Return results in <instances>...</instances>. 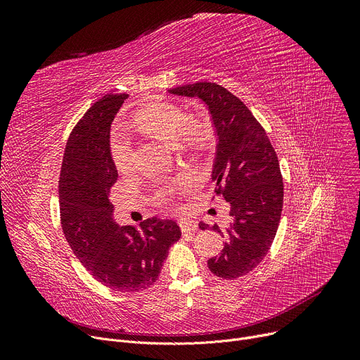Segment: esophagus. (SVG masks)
<instances>
[{
    "label": "esophagus",
    "instance_id": "34e87169",
    "mask_svg": "<svg viewBox=\"0 0 360 360\" xmlns=\"http://www.w3.org/2000/svg\"><path fill=\"white\" fill-rule=\"evenodd\" d=\"M179 226H181L182 233H190V232L198 231V224L193 220H182L179 221Z\"/></svg>",
    "mask_w": 360,
    "mask_h": 360
}]
</instances>
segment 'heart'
I'll use <instances>...</instances> for the list:
<instances>
[{"label":"heart","instance_id":"obj_1","mask_svg":"<svg viewBox=\"0 0 360 360\" xmlns=\"http://www.w3.org/2000/svg\"><path fill=\"white\" fill-rule=\"evenodd\" d=\"M134 127L146 134L153 136L167 144H184L197 143L200 140V127L188 122V118L182 109L172 103H155L140 108L132 117ZM110 153L113 163L120 172H127L132 165V144L131 140L122 134L115 132L110 140ZM191 178H178L172 181H163L156 190L155 201L158 205L166 207L174 201L181 193L193 186Z\"/></svg>","mask_w":360,"mask_h":360}]
</instances>
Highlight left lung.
Here are the masks:
<instances>
[{"label": "left lung", "instance_id": "obj_1", "mask_svg": "<svg viewBox=\"0 0 360 360\" xmlns=\"http://www.w3.org/2000/svg\"><path fill=\"white\" fill-rule=\"evenodd\" d=\"M169 93L201 99L217 134L212 179L214 194L231 204V221L224 229L212 226L226 242L207 266L226 280L248 274L267 255L280 223L283 179L276 151L251 110L224 87L200 82ZM200 228L209 224L200 223Z\"/></svg>", "mask_w": 360, "mask_h": 360}]
</instances>
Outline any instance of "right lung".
<instances>
[{
	"instance_id": "obj_1",
	"label": "right lung",
	"mask_w": 360,
	"mask_h": 360,
	"mask_svg": "<svg viewBox=\"0 0 360 360\" xmlns=\"http://www.w3.org/2000/svg\"><path fill=\"white\" fill-rule=\"evenodd\" d=\"M128 94H106L68 137L60 175V213L74 255L103 286L140 292L159 278L170 245L181 238L174 220L151 217L120 226L112 217L110 188L118 170L110 155V124Z\"/></svg>"
}]
</instances>
